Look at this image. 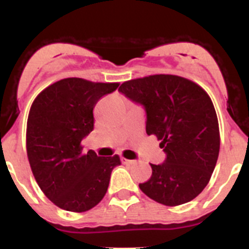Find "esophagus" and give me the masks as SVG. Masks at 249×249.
I'll list each match as a JSON object with an SVG mask.
<instances>
[{
  "label": "esophagus",
  "instance_id": "esophagus-1",
  "mask_svg": "<svg viewBox=\"0 0 249 249\" xmlns=\"http://www.w3.org/2000/svg\"><path fill=\"white\" fill-rule=\"evenodd\" d=\"M122 162L125 165H132L136 161H135V160H129V159H125V158H122Z\"/></svg>",
  "mask_w": 249,
  "mask_h": 249
}]
</instances>
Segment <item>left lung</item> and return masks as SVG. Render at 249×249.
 <instances>
[{"mask_svg":"<svg viewBox=\"0 0 249 249\" xmlns=\"http://www.w3.org/2000/svg\"><path fill=\"white\" fill-rule=\"evenodd\" d=\"M119 91L144 107L145 131L161 141L166 159L152 166L140 189L154 201L178 206L208 184L217 164L220 137L212 100L200 85L173 74L124 82Z\"/></svg>","mask_w":249,"mask_h":249,"instance_id":"1","label":"left lung"}]
</instances>
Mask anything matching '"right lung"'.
I'll return each instance as SVG.
<instances>
[{"label":"right lung","instance_id":"add662e5","mask_svg":"<svg viewBox=\"0 0 249 249\" xmlns=\"http://www.w3.org/2000/svg\"><path fill=\"white\" fill-rule=\"evenodd\" d=\"M119 83L65 78L35 99L26 129L30 166L44 195L57 207L85 212L106 195L118 155L101 158L83 153L82 140L94 130L95 105Z\"/></svg>","mask_w":249,"mask_h":249}]
</instances>
